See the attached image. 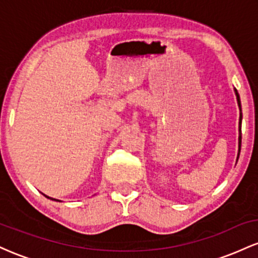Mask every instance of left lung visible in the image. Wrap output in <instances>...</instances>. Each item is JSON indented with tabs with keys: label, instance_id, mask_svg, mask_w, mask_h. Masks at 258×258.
<instances>
[{
	"label": "left lung",
	"instance_id": "left-lung-1",
	"mask_svg": "<svg viewBox=\"0 0 258 258\" xmlns=\"http://www.w3.org/2000/svg\"><path fill=\"white\" fill-rule=\"evenodd\" d=\"M235 93H236V99H238V103H239V108H240V97H239L236 90H235ZM240 111H241V108H240ZM240 125H241V112H240ZM240 142H241V137H239V153H240Z\"/></svg>",
	"mask_w": 258,
	"mask_h": 258
}]
</instances>
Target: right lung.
Wrapping results in <instances>:
<instances>
[{
  "mask_svg": "<svg viewBox=\"0 0 258 258\" xmlns=\"http://www.w3.org/2000/svg\"><path fill=\"white\" fill-rule=\"evenodd\" d=\"M44 197H46V198H48V199H51V198H49V197H47V195H44ZM52 200H55V199H52ZM55 201H59V200H55Z\"/></svg>",
  "mask_w": 258,
  "mask_h": 258,
  "instance_id": "1",
  "label": "right lung"
}]
</instances>
